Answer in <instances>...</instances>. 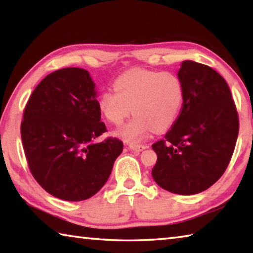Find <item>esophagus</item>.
I'll return each instance as SVG.
<instances>
[{
    "label": "esophagus",
    "mask_w": 253,
    "mask_h": 253,
    "mask_svg": "<svg viewBox=\"0 0 253 253\" xmlns=\"http://www.w3.org/2000/svg\"><path fill=\"white\" fill-rule=\"evenodd\" d=\"M146 147H147L146 145H142V144H129V148L135 152H142Z\"/></svg>",
    "instance_id": "obj_1"
}]
</instances>
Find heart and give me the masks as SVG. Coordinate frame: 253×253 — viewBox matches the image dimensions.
<instances>
[{
	"mask_svg": "<svg viewBox=\"0 0 253 253\" xmlns=\"http://www.w3.org/2000/svg\"><path fill=\"white\" fill-rule=\"evenodd\" d=\"M184 102V85L173 72L132 69L119 76L114 91L105 90L98 98V108L107 121L122 125L135 115L119 135L128 142H139L155 131H164L176 121Z\"/></svg>",
	"mask_w": 253,
	"mask_h": 253,
	"instance_id": "b5f03b06",
	"label": "heart"
}]
</instances>
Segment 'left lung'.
Masks as SVG:
<instances>
[{
  "label": "left lung",
  "mask_w": 253,
  "mask_h": 253,
  "mask_svg": "<svg viewBox=\"0 0 253 253\" xmlns=\"http://www.w3.org/2000/svg\"><path fill=\"white\" fill-rule=\"evenodd\" d=\"M177 76L184 102L164 139L152 145L157 154L152 175L164 190L192 195L225 172L237 143L239 116L228 84L211 67L183 61Z\"/></svg>",
  "instance_id": "8db88e82"
}]
</instances>
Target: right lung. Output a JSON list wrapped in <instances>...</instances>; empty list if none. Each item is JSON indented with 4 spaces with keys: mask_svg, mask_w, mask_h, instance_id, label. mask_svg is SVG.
<instances>
[{
    "mask_svg": "<svg viewBox=\"0 0 253 253\" xmlns=\"http://www.w3.org/2000/svg\"><path fill=\"white\" fill-rule=\"evenodd\" d=\"M100 115L95 84L80 68L52 72L31 93L21 137L30 172L51 195L76 202L105 185L123 142H95L107 131Z\"/></svg>",
    "mask_w": 253,
    "mask_h": 253,
    "instance_id": "obj_1",
    "label": "right lung"
}]
</instances>
